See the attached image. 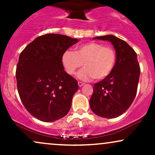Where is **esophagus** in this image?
<instances>
[{
    "label": "esophagus",
    "instance_id": "esophagus-1",
    "mask_svg": "<svg viewBox=\"0 0 155 155\" xmlns=\"http://www.w3.org/2000/svg\"><path fill=\"white\" fill-rule=\"evenodd\" d=\"M85 83H83V82H81V81H78V85H79L80 87H81V86H83V85H84Z\"/></svg>",
    "mask_w": 155,
    "mask_h": 155
}]
</instances>
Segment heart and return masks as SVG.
<instances>
[{
    "label": "heart",
    "instance_id": "heart-1",
    "mask_svg": "<svg viewBox=\"0 0 155 155\" xmlns=\"http://www.w3.org/2000/svg\"><path fill=\"white\" fill-rule=\"evenodd\" d=\"M116 62L114 48L96 42H89L76 48L75 52L67 50L61 56V63L70 75L84 65L78 73L79 79L88 81L95 78L103 80L110 75Z\"/></svg>",
    "mask_w": 155,
    "mask_h": 155
}]
</instances>
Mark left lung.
<instances>
[{
	"label": "left lung",
	"mask_w": 155,
	"mask_h": 155,
	"mask_svg": "<svg viewBox=\"0 0 155 155\" xmlns=\"http://www.w3.org/2000/svg\"><path fill=\"white\" fill-rule=\"evenodd\" d=\"M94 39L110 41L116 51V62L110 75L94 85L90 107L96 115L117 117L130 107L137 93L140 66L135 51L112 35Z\"/></svg>",
	"instance_id": "1"
}]
</instances>
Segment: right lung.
I'll list each match as a JSON object with an SVG mask.
<instances>
[{
    "label": "right lung",
    "mask_w": 155,
    "mask_h": 155,
    "mask_svg": "<svg viewBox=\"0 0 155 155\" xmlns=\"http://www.w3.org/2000/svg\"><path fill=\"white\" fill-rule=\"evenodd\" d=\"M78 40L60 34H45L27 45L19 55L16 78L26 110L38 120L54 122L70 110L78 81L64 70L63 53Z\"/></svg>",
    "instance_id": "right-lung-1"
}]
</instances>
